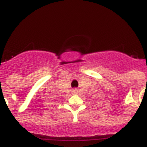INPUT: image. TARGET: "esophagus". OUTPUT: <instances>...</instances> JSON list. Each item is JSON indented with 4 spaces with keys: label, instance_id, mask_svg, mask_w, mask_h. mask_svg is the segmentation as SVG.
<instances>
[{
    "label": "esophagus",
    "instance_id": "esophagus-1",
    "mask_svg": "<svg viewBox=\"0 0 147 147\" xmlns=\"http://www.w3.org/2000/svg\"><path fill=\"white\" fill-rule=\"evenodd\" d=\"M74 91H75V92H76V90H74Z\"/></svg>",
    "mask_w": 147,
    "mask_h": 147
}]
</instances>
